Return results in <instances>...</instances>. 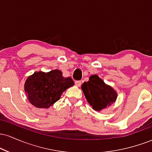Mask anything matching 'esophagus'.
Returning <instances> with one entry per match:
<instances>
[{"mask_svg": "<svg viewBox=\"0 0 152 152\" xmlns=\"http://www.w3.org/2000/svg\"><path fill=\"white\" fill-rule=\"evenodd\" d=\"M75 84H76V86H77L78 87H80L81 85V81H76L75 82Z\"/></svg>", "mask_w": 152, "mask_h": 152, "instance_id": "esophagus-1", "label": "esophagus"}]
</instances>
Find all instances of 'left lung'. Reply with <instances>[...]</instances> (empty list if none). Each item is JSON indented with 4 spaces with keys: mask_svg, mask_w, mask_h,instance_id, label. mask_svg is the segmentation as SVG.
<instances>
[{
    "mask_svg": "<svg viewBox=\"0 0 152 152\" xmlns=\"http://www.w3.org/2000/svg\"><path fill=\"white\" fill-rule=\"evenodd\" d=\"M81 89L92 109L100 111L116 102L117 93L109 85L104 83L98 75H91L88 81L81 85Z\"/></svg>",
    "mask_w": 152,
    "mask_h": 152,
    "instance_id": "left-lung-1",
    "label": "left lung"
}]
</instances>
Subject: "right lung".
Returning <instances> with one entry per match:
<instances>
[{
	"mask_svg": "<svg viewBox=\"0 0 152 152\" xmlns=\"http://www.w3.org/2000/svg\"><path fill=\"white\" fill-rule=\"evenodd\" d=\"M74 85L72 78L64 77L58 69L46 73L40 71L27 78L24 90L32 105L48 109L60 99L63 92Z\"/></svg>",
	"mask_w": 152,
	"mask_h": 152,
	"instance_id": "add662e5",
	"label": "right lung"
}]
</instances>
